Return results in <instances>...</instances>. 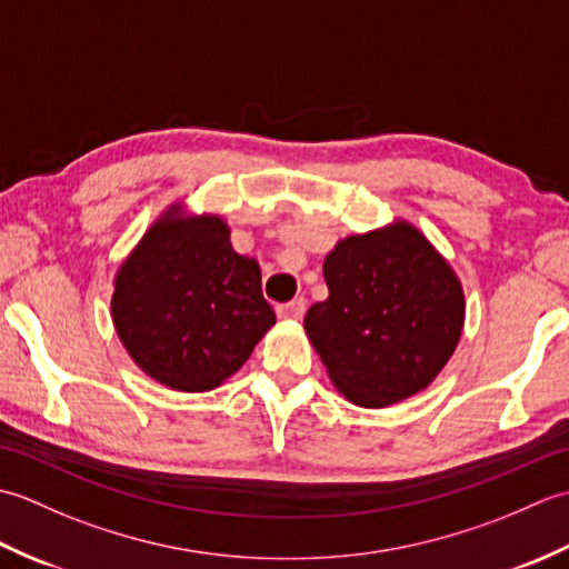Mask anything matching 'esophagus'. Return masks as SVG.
<instances>
[{
  "mask_svg": "<svg viewBox=\"0 0 569 569\" xmlns=\"http://www.w3.org/2000/svg\"><path fill=\"white\" fill-rule=\"evenodd\" d=\"M276 312L281 320H300L306 316V300L303 298H293L291 303L276 306Z\"/></svg>",
  "mask_w": 569,
  "mask_h": 569,
  "instance_id": "34e87169",
  "label": "esophagus"
}]
</instances>
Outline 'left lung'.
<instances>
[{"label":"left lung","instance_id":"8db88e82","mask_svg":"<svg viewBox=\"0 0 569 569\" xmlns=\"http://www.w3.org/2000/svg\"><path fill=\"white\" fill-rule=\"evenodd\" d=\"M322 273L330 296L303 325L335 389L361 408L428 389L462 337L465 293L426 234L396 220L340 239Z\"/></svg>","mask_w":569,"mask_h":569}]
</instances>
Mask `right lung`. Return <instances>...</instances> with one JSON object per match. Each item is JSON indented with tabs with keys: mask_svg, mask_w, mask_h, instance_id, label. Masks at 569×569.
Returning a JSON list of instances; mask_svg holds the SVG:
<instances>
[{
	"mask_svg": "<svg viewBox=\"0 0 569 569\" xmlns=\"http://www.w3.org/2000/svg\"><path fill=\"white\" fill-rule=\"evenodd\" d=\"M112 322L143 373L202 393L241 369L276 312L259 261L232 249L222 217L188 214L176 202L117 269Z\"/></svg>",
	"mask_w": 569,
	"mask_h": 569,
	"instance_id": "right-lung-1",
	"label": "right lung"
}]
</instances>
